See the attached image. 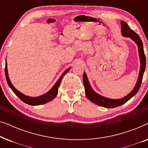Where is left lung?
Instances as JSON below:
<instances>
[{
  "label": "left lung",
  "mask_w": 148,
  "mask_h": 148,
  "mask_svg": "<svg viewBox=\"0 0 148 148\" xmlns=\"http://www.w3.org/2000/svg\"><path fill=\"white\" fill-rule=\"evenodd\" d=\"M121 34L124 37L130 38L131 40H133L138 47L139 59H140V71H139V73L137 79L136 85L133 88V90L129 93L128 95L125 96L124 98L121 99H110L106 98L102 96H100V94H97L95 92L93 89L91 87L90 82H89L88 77L86 75V73H84L83 76V79H84V84L85 87V94L87 98L90 100L91 102H94V104L100 106L105 107V108H115V107L119 106L121 105L125 104L127 101L130 100V99L135 96L138 92L139 88H140L141 82H142V79L144 73L145 69V56L144 54V50H143V43L141 41V38H139L138 34L135 33V32L131 29L127 25V23L125 21H121Z\"/></svg>",
  "instance_id": "left-lung-1"
}]
</instances>
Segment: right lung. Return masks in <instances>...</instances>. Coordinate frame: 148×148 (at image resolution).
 Listing matches in <instances>:
<instances>
[{"label": "right lung", "mask_w": 148, "mask_h": 148, "mask_svg": "<svg viewBox=\"0 0 148 148\" xmlns=\"http://www.w3.org/2000/svg\"><path fill=\"white\" fill-rule=\"evenodd\" d=\"M71 68H69L67 69L64 71L63 73L61 75V76L60 77L57 82H56V84L54 85V86L48 91V92H46V94H44L42 96H38V97H30L27 96L26 95L22 94L21 92H20L19 91H18L15 87L13 86V84H11V81L9 79V75H8V71H7V63L6 62L5 63V77L7 82L8 83V85L11 88L12 91L17 95V96L20 98V100L23 101V102L26 103V104L32 105V106H37V105H41L46 104L50 101L53 100V99L56 96V95L58 94V90L59 88L60 82H61L62 78L63 77V76L67 73L70 70Z\"/></svg>", "instance_id": "obj_1"}]
</instances>
